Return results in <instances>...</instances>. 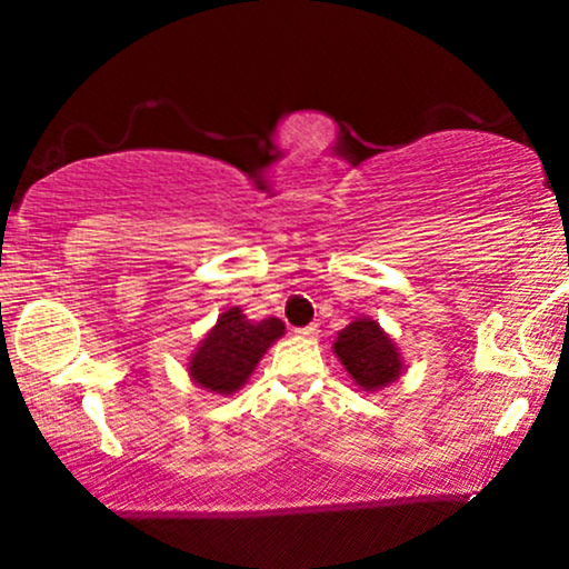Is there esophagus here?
Masks as SVG:
<instances>
[{
    "label": "esophagus",
    "instance_id": "esophagus-1",
    "mask_svg": "<svg viewBox=\"0 0 569 569\" xmlns=\"http://www.w3.org/2000/svg\"><path fill=\"white\" fill-rule=\"evenodd\" d=\"M295 333H298V337L310 339V337H316V333H318V326L308 323V326H302V329H295Z\"/></svg>",
    "mask_w": 569,
    "mask_h": 569
}]
</instances>
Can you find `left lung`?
<instances>
[{
    "label": "left lung",
    "instance_id": "obj_1",
    "mask_svg": "<svg viewBox=\"0 0 569 569\" xmlns=\"http://www.w3.org/2000/svg\"><path fill=\"white\" fill-rule=\"evenodd\" d=\"M333 352L355 378V383L362 386L365 391L391 383L401 372V357L396 352V345L370 318H357L349 323L339 333Z\"/></svg>",
    "mask_w": 569,
    "mask_h": 569
}]
</instances>
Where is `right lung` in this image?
<instances>
[{"label":"right lung","instance_id":"1","mask_svg":"<svg viewBox=\"0 0 569 569\" xmlns=\"http://www.w3.org/2000/svg\"><path fill=\"white\" fill-rule=\"evenodd\" d=\"M284 333L279 318L248 321L240 308H230L217 318V326L207 333L191 357L189 372L201 388L217 393H236L246 383L263 352Z\"/></svg>","mask_w":569,"mask_h":569}]
</instances>
